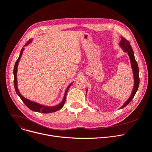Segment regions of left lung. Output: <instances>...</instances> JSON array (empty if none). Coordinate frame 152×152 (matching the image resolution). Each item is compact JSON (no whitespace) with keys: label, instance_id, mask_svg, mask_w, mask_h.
Here are the masks:
<instances>
[{"label":"left lung","instance_id":"left-lung-1","mask_svg":"<svg viewBox=\"0 0 152 152\" xmlns=\"http://www.w3.org/2000/svg\"><path fill=\"white\" fill-rule=\"evenodd\" d=\"M121 40L120 41V42H119V45L123 50L124 52H127V55H129V58H130V61H131V67H132V72H133L134 84L133 89H132V93L131 94V96L129 97V98L128 99H127L125 102V103L123 105V106L121 107H120V109L123 108L126 105H128L130 103V102L132 100V99L134 98L135 93L137 92V91L138 90L139 86V81H140L139 76V69L138 65H137V63L136 60H135V59L134 53L132 47L130 45V43L128 41H127V40L123 37H121ZM87 89L86 91V94H87Z\"/></svg>","mask_w":152,"mask_h":152}]
</instances>
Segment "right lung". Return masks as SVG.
Returning <instances> with one entry per match:
<instances>
[{
  "label": "right lung",
  "instance_id": "add662e5",
  "mask_svg": "<svg viewBox=\"0 0 152 152\" xmlns=\"http://www.w3.org/2000/svg\"><path fill=\"white\" fill-rule=\"evenodd\" d=\"M32 42V39H30L29 41L23 46V47L22 48V49L21 50L20 53V56L18 58V60L16 61L15 64V66H14V69H13V75H14V87L15 89V91L17 92V95L20 97V99H21V100L23 102V103L31 110H33L34 111H36V112H40V113H52V112H55L59 110H60L65 104V101H66V94H67V92L69 89V88L70 87L71 85L72 84V83H71L65 91V94H64V97L63 99L62 100V101L59 103V104L55 105V106H52V107H49V106H45L44 105H41L39 104L38 103L34 102L31 101L29 99H27L26 98L24 97L23 95L20 94V91H18V83H17V69H18V63L20 61V60L21 58V55L23 54V50L25 49V47L27 46L28 45H29L31 42Z\"/></svg>",
  "mask_w": 152,
  "mask_h": 152
}]
</instances>
